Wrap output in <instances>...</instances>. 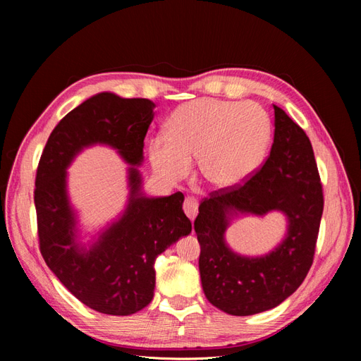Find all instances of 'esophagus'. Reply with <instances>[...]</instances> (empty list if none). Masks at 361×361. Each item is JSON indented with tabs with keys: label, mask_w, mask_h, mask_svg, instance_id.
<instances>
[{
	"label": "esophagus",
	"mask_w": 361,
	"mask_h": 361,
	"mask_svg": "<svg viewBox=\"0 0 361 361\" xmlns=\"http://www.w3.org/2000/svg\"><path fill=\"white\" fill-rule=\"evenodd\" d=\"M199 211V203L194 197H187L183 200V212L187 214L190 220H194L195 215H197Z\"/></svg>",
	"instance_id": "esophagus-1"
}]
</instances>
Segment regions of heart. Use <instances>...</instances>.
Segmentation results:
<instances>
[{
    "mask_svg": "<svg viewBox=\"0 0 361 361\" xmlns=\"http://www.w3.org/2000/svg\"><path fill=\"white\" fill-rule=\"evenodd\" d=\"M272 123L259 104L202 97L178 106L167 134L150 143V162L162 179L176 182L199 157L202 176L216 188L243 183L264 162Z\"/></svg>",
    "mask_w": 361,
    "mask_h": 361,
    "instance_id": "b5f03b06",
    "label": "heart"
}]
</instances>
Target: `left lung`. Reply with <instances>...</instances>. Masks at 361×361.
<instances>
[{"instance_id": "1", "label": "left lung", "mask_w": 361, "mask_h": 361, "mask_svg": "<svg viewBox=\"0 0 361 361\" xmlns=\"http://www.w3.org/2000/svg\"><path fill=\"white\" fill-rule=\"evenodd\" d=\"M274 116V143L264 166L236 187L212 191L194 221L203 292L216 309L235 316L269 310L290 297L307 276L318 241L324 192L312 143L276 105ZM269 210L288 216L286 241L264 258L235 255L224 243L228 216Z\"/></svg>"}]
</instances>
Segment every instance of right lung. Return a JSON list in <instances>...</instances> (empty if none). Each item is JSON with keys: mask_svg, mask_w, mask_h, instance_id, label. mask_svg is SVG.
I'll list each match as a JSON object with an SVG mask.
<instances>
[{"mask_svg": "<svg viewBox=\"0 0 361 361\" xmlns=\"http://www.w3.org/2000/svg\"><path fill=\"white\" fill-rule=\"evenodd\" d=\"M154 108L149 99L96 94L60 120L37 166L35 204L40 253L72 295L105 314L126 316L146 307L154 298L157 257L191 232V221L182 211V192L149 199L140 192L138 170L130 167L128 209L89 251H81L73 238L66 167L82 147L94 143L113 146L137 166L143 159Z\"/></svg>", "mask_w": 361, "mask_h": 361, "instance_id": "1", "label": "right lung"}]
</instances>
